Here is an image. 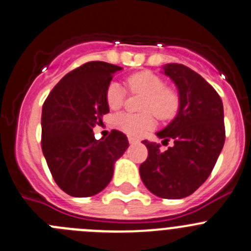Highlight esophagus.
Returning a JSON list of instances; mask_svg holds the SVG:
<instances>
[{"mask_svg": "<svg viewBox=\"0 0 251 251\" xmlns=\"http://www.w3.org/2000/svg\"><path fill=\"white\" fill-rule=\"evenodd\" d=\"M128 142H129V144H135V143H138V140L135 138L128 137Z\"/></svg>", "mask_w": 251, "mask_h": 251, "instance_id": "esophagus-1", "label": "esophagus"}]
</instances>
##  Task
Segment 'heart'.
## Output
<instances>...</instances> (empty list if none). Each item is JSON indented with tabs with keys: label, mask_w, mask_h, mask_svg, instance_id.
<instances>
[{
	"label": "heart",
	"mask_w": 251,
	"mask_h": 251,
	"mask_svg": "<svg viewBox=\"0 0 251 251\" xmlns=\"http://www.w3.org/2000/svg\"><path fill=\"white\" fill-rule=\"evenodd\" d=\"M127 87L133 94L144 95L142 107L143 113L123 112L114 117V127L130 137H140L155 124L152 114L160 121H170L176 117L180 109L181 99L178 92L151 71H139L127 77ZM126 90L119 83L111 82L106 90V102L111 109L123 106Z\"/></svg>",
	"instance_id": "obj_1"
}]
</instances>
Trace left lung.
I'll list each match as a JSON object with an SVG mask.
<instances>
[{"instance_id": "obj_1", "label": "left lung", "mask_w": 251, "mask_h": 251, "mask_svg": "<svg viewBox=\"0 0 251 251\" xmlns=\"http://www.w3.org/2000/svg\"><path fill=\"white\" fill-rule=\"evenodd\" d=\"M178 88L177 116L157 133L174 147L160 151V145L143 140L148 157L140 165L142 181L157 197L177 200L192 195L208 178L226 140L223 103L217 91L182 64L164 68Z\"/></svg>"}]
</instances>
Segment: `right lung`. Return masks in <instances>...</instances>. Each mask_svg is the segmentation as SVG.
<instances>
[{
    "label": "right lung",
    "instance_id": "right-lung-1",
    "mask_svg": "<svg viewBox=\"0 0 251 251\" xmlns=\"http://www.w3.org/2000/svg\"><path fill=\"white\" fill-rule=\"evenodd\" d=\"M118 70L104 61H88L66 74L43 104V154L56 185L73 197L101 192L129 145L119 130L99 140L92 132L109 112L106 90Z\"/></svg>",
    "mask_w": 251,
    "mask_h": 251
}]
</instances>
